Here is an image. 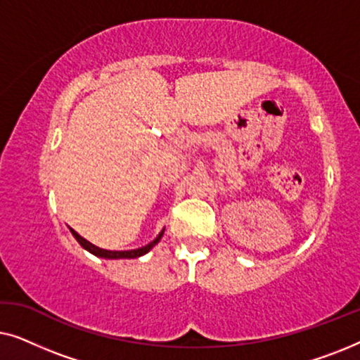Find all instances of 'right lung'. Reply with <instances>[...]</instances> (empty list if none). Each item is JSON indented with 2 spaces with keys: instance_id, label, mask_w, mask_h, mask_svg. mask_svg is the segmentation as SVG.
I'll return each mask as SVG.
<instances>
[{
  "instance_id": "1",
  "label": "right lung",
  "mask_w": 360,
  "mask_h": 360,
  "mask_svg": "<svg viewBox=\"0 0 360 360\" xmlns=\"http://www.w3.org/2000/svg\"><path fill=\"white\" fill-rule=\"evenodd\" d=\"M72 234L75 236V239L78 240V243H80L82 248H85L88 252L95 254V255H98V257H105V259H136V257H141V255H144V254L149 252V250L154 248L157 243H159L160 238H162V234H164V231H162V233L157 236V238L152 240L150 244H147V245H144V248H141V249H132V250H106V249H100V248H96L95 244L88 243L86 239H83L82 236L77 233V231L72 229Z\"/></svg>"
}]
</instances>
